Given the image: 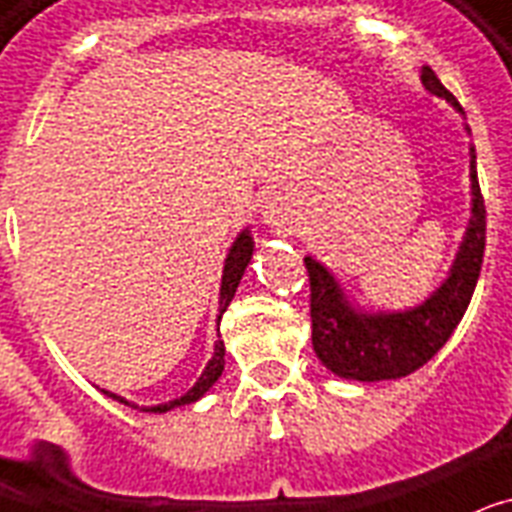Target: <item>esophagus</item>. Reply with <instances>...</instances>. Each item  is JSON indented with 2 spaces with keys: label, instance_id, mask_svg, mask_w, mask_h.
Segmentation results:
<instances>
[{
  "label": "esophagus",
  "instance_id": "obj_1",
  "mask_svg": "<svg viewBox=\"0 0 512 512\" xmlns=\"http://www.w3.org/2000/svg\"><path fill=\"white\" fill-rule=\"evenodd\" d=\"M261 216H264V224L277 229H293V224H296V221H293L291 205H288L285 197H280V194L267 197V202L261 205Z\"/></svg>",
  "mask_w": 512,
  "mask_h": 512
}]
</instances>
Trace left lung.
Wrapping results in <instances>:
<instances>
[{
	"label": "left lung",
	"mask_w": 512,
	"mask_h": 512,
	"mask_svg": "<svg viewBox=\"0 0 512 512\" xmlns=\"http://www.w3.org/2000/svg\"><path fill=\"white\" fill-rule=\"evenodd\" d=\"M422 85L438 98H446L462 112L457 98L443 87L430 66L422 69ZM470 189H473V216L459 245L449 277L438 291L430 293L419 307L406 312H360L344 296L342 285L312 256L304 259L310 275V315L312 347L336 376L358 382L400 379L422 368L443 344L473 299L475 283L481 275L483 248H486V205H483L475 149L470 146Z\"/></svg>",
	"instance_id": "1"
}]
</instances>
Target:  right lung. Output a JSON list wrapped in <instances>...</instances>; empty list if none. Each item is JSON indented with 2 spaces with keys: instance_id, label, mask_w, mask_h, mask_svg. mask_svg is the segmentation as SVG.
Instances as JSON below:
<instances>
[{
  "instance_id": "add662e5",
  "label": "right lung",
  "mask_w": 512,
  "mask_h": 512,
  "mask_svg": "<svg viewBox=\"0 0 512 512\" xmlns=\"http://www.w3.org/2000/svg\"><path fill=\"white\" fill-rule=\"evenodd\" d=\"M251 256H253V237L248 229H243V232L237 235L235 243H232V248H229L227 261H224V275H221V293H219V320H221V315L227 312L229 301H232V296H235V291H237V285H240V280H243L245 267L251 264ZM221 371H224V342L219 339V342H216V347H213V358L208 360V366H205V371L200 374V379L194 382L192 390L186 392V395H181V398L170 400V403L144 408V411H152V414H165V411H170V408L189 406V403L200 400L205 392L211 390L213 382H216V379L221 376ZM104 395H109V398L120 400V403L130 406L128 400L120 398V395H114V392L104 390Z\"/></svg>"
}]
</instances>
